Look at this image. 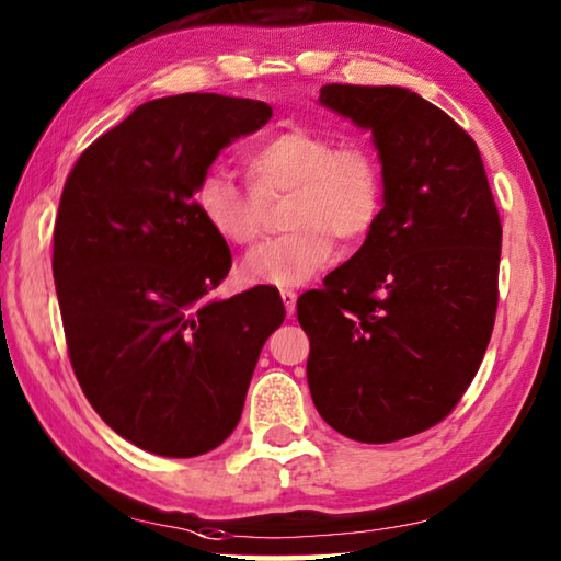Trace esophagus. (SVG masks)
Wrapping results in <instances>:
<instances>
[{"mask_svg": "<svg viewBox=\"0 0 561 561\" xmlns=\"http://www.w3.org/2000/svg\"><path fill=\"white\" fill-rule=\"evenodd\" d=\"M282 301H284V309H287V316L297 313V291L284 289L282 291Z\"/></svg>", "mask_w": 561, "mask_h": 561, "instance_id": "obj_1", "label": "esophagus"}]
</instances>
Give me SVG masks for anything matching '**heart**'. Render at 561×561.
<instances>
[{
	"mask_svg": "<svg viewBox=\"0 0 561 561\" xmlns=\"http://www.w3.org/2000/svg\"><path fill=\"white\" fill-rule=\"evenodd\" d=\"M252 186L226 171H208L196 186L203 220L230 245H248L260 232L264 201L291 193L279 238L260 242L240 264L248 284L299 287L333 260V238L358 242L380 218L385 186L373 151L307 129L274 135L245 157Z\"/></svg>",
	"mask_w": 561,
	"mask_h": 561,
	"instance_id": "heart-1",
	"label": "heart"
}]
</instances>
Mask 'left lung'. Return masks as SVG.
Instances as JSON below:
<instances>
[{
  "instance_id": "1",
  "label": "left lung",
  "mask_w": 561,
  "mask_h": 561,
  "mask_svg": "<svg viewBox=\"0 0 561 561\" xmlns=\"http://www.w3.org/2000/svg\"><path fill=\"white\" fill-rule=\"evenodd\" d=\"M319 103L373 131L385 198L363 248L297 301L307 380L335 432L390 444L442 422L478 373L501 216L476 141L422 95L331 83Z\"/></svg>"
}]
</instances>
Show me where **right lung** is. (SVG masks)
Wrapping results in <instances>:
<instances>
[{"label":"right lung","instance_id":"1","mask_svg":"<svg viewBox=\"0 0 561 561\" xmlns=\"http://www.w3.org/2000/svg\"><path fill=\"white\" fill-rule=\"evenodd\" d=\"M270 117L248 98L151 100L95 139L64 186L54 282L70 365L110 430L149 454L226 442L284 321L274 287L206 299L232 257L193 198L220 151Z\"/></svg>","mask_w":561,"mask_h":561}]
</instances>
